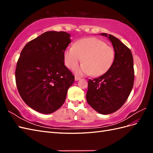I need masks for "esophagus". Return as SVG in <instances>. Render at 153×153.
Here are the masks:
<instances>
[{
	"label": "esophagus",
	"mask_w": 153,
	"mask_h": 153,
	"mask_svg": "<svg viewBox=\"0 0 153 153\" xmlns=\"http://www.w3.org/2000/svg\"><path fill=\"white\" fill-rule=\"evenodd\" d=\"M75 80L76 81H78V80H80V77L78 76H75Z\"/></svg>",
	"instance_id": "34e87169"
}]
</instances>
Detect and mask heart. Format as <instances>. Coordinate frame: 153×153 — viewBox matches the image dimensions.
Returning <instances> with one entry per match:
<instances>
[{"label": "heart", "instance_id": "heart-1", "mask_svg": "<svg viewBox=\"0 0 153 153\" xmlns=\"http://www.w3.org/2000/svg\"><path fill=\"white\" fill-rule=\"evenodd\" d=\"M64 62L73 69L83 61L80 67L75 69L79 75L94 76L103 75L112 65L114 51L112 47L100 39L87 38L77 41L73 46H69L64 51Z\"/></svg>", "mask_w": 153, "mask_h": 153}]
</instances>
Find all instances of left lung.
<instances>
[{"label":"left lung","mask_w":153,"mask_h":153,"mask_svg":"<svg viewBox=\"0 0 153 153\" xmlns=\"http://www.w3.org/2000/svg\"><path fill=\"white\" fill-rule=\"evenodd\" d=\"M107 37L114 50L112 66L103 75L89 80L86 94L87 103L99 114L116 112L126 102L134 82L133 59L131 50L115 36Z\"/></svg>","instance_id":"1"}]
</instances>
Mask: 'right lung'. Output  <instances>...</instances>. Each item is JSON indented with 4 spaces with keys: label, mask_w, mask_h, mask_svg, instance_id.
Segmentation results:
<instances>
[{
    "label": "right lung",
    "mask_w": 153,
    "mask_h": 153,
    "mask_svg": "<svg viewBox=\"0 0 153 153\" xmlns=\"http://www.w3.org/2000/svg\"><path fill=\"white\" fill-rule=\"evenodd\" d=\"M66 32L47 31L22 50L15 71L22 100L44 114L55 112L65 101L75 76L64 65V51L71 42Z\"/></svg>",
    "instance_id": "add662e5"
}]
</instances>
